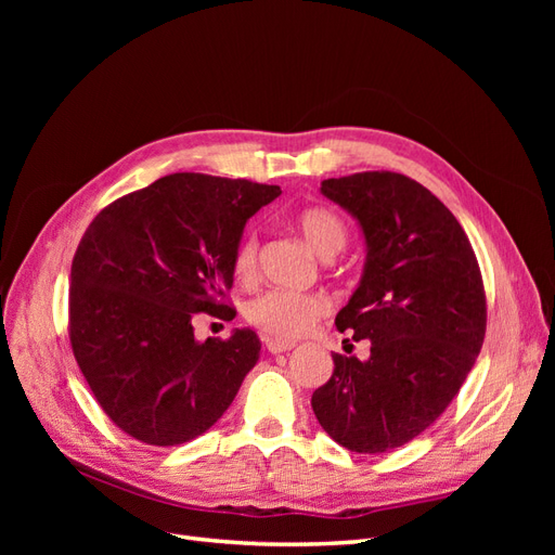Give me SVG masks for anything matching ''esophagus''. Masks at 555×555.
<instances>
[{
    "mask_svg": "<svg viewBox=\"0 0 555 555\" xmlns=\"http://www.w3.org/2000/svg\"><path fill=\"white\" fill-rule=\"evenodd\" d=\"M263 345L268 351H271V354H284V351L294 349V343H282V340H273V338H266Z\"/></svg>",
    "mask_w": 555,
    "mask_h": 555,
    "instance_id": "34e87169",
    "label": "esophagus"
}]
</instances>
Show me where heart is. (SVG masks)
<instances>
[{
  "label": "heart",
  "mask_w": 555,
  "mask_h": 555,
  "mask_svg": "<svg viewBox=\"0 0 555 555\" xmlns=\"http://www.w3.org/2000/svg\"><path fill=\"white\" fill-rule=\"evenodd\" d=\"M296 229L319 257L331 259L347 243V224L340 215L324 206H310L296 215ZM259 243L247 233L233 251V278L247 284L257 275ZM328 310V300L317 292H266L249 300L245 310L247 322L259 328L266 338L292 343L304 338Z\"/></svg>",
  "instance_id": "b5f03b06"
}]
</instances>
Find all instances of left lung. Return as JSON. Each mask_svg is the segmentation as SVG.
<instances>
[{"instance_id":"left-lung-1","label":"left lung","mask_w":555,"mask_h":555,"mask_svg":"<svg viewBox=\"0 0 555 555\" xmlns=\"http://www.w3.org/2000/svg\"><path fill=\"white\" fill-rule=\"evenodd\" d=\"M365 236L359 289L335 317L371 343V359L333 354L312 393L317 422L357 453H384L424 433L456 398L486 335L475 249L456 217L416 180L363 171L322 182Z\"/></svg>"}]
</instances>
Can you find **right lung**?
<instances>
[{
  "mask_svg": "<svg viewBox=\"0 0 555 555\" xmlns=\"http://www.w3.org/2000/svg\"><path fill=\"white\" fill-rule=\"evenodd\" d=\"M278 184L171 173L113 201L72 263L69 340L111 422L133 440L176 447L206 433L259 361L255 331L194 338L192 319H233V251Z\"/></svg>",
  "mask_w": 555,
  "mask_h": 555,
  "instance_id": "1",
  "label": "right lung"
}]
</instances>
